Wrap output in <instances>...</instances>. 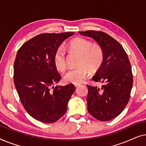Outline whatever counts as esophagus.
I'll list each match as a JSON object with an SVG mask.
<instances>
[{"label": "esophagus", "mask_w": 146, "mask_h": 146, "mask_svg": "<svg viewBox=\"0 0 146 146\" xmlns=\"http://www.w3.org/2000/svg\"><path fill=\"white\" fill-rule=\"evenodd\" d=\"M80 84H75L74 86H75L76 88H78V86H80Z\"/></svg>", "instance_id": "obj_1"}]
</instances>
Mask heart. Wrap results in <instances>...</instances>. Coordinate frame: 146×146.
I'll return each mask as SVG.
<instances>
[{
    "label": "heart",
    "mask_w": 146,
    "mask_h": 146,
    "mask_svg": "<svg viewBox=\"0 0 146 146\" xmlns=\"http://www.w3.org/2000/svg\"><path fill=\"white\" fill-rule=\"evenodd\" d=\"M70 50L78 54L76 65L78 66L68 70L64 76L66 82L79 84L84 80L88 74L89 70L94 71L100 66L104 60L102 48L98 45H92L88 40L76 38L69 42ZM54 63L58 70L63 72L66 68V56L63 47L60 46L54 55Z\"/></svg>",
    "instance_id": "obj_1"
}]
</instances>
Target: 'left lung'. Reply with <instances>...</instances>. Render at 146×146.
Segmentation results:
<instances>
[{"label": "left lung", "instance_id": "obj_1", "mask_svg": "<svg viewBox=\"0 0 146 146\" xmlns=\"http://www.w3.org/2000/svg\"><path fill=\"white\" fill-rule=\"evenodd\" d=\"M79 34L93 38L103 50V62L92 78L102 85H87L88 111L100 121H109L120 114L129 102L133 85L131 64L122 46L108 34L94 31Z\"/></svg>", "mask_w": 146, "mask_h": 146}]
</instances>
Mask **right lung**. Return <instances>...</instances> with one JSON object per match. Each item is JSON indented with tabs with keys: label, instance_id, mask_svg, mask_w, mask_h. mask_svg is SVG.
Listing matches in <instances>:
<instances>
[{
	"label": "right lung",
	"instance_id": "right-lung-1",
	"mask_svg": "<svg viewBox=\"0 0 146 146\" xmlns=\"http://www.w3.org/2000/svg\"><path fill=\"white\" fill-rule=\"evenodd\" d=\"M74 33H42L23 44L14 64V82L22 104L32 117L50 123L60 118L76 88L53 84L61 79L54 63L60 45Z\"/></svg>",
	"mask_w": 146,
	"mask_h": 146
}]
</instances>
